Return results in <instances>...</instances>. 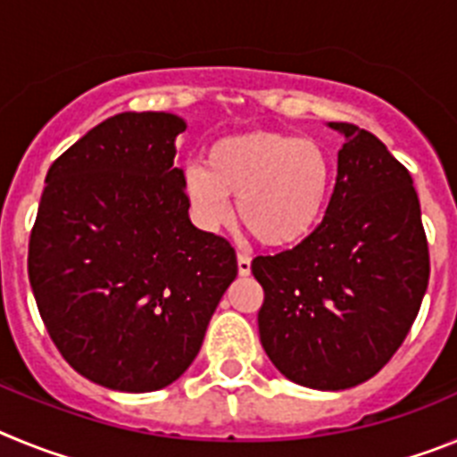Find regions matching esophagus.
<instances>
[{
  "mask_svg": "<svg viewBox=\"0 0 457 457\" xmlns=\"http://www.w3.org/2000/svg\"><path fill=\"white\" fill-rule=\"evenodd\" d=\"M237 272H240V277H247L252 272V258L245 256V253H237Z\"/></svg>",
  "mask_w": 457,
  "mask_h": 457,
  "instance_id": "34e87169",
  "label": "esophagus"
}]
</instances>
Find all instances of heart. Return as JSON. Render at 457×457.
Returning a JSON list of instances; mask_svg holds the SVG:
<instances>
[{
	"label": "heart",
	"instance_id": "heart-1",
	"mask_svg": "<svg viewBox=\"0 0 457 457\" xmlns=\"http://www.w3.org/2000/svg\"><path fill=\"white\" fill-rule=\"evenodd\" d=\"M183 173L185 199L205 228H220L237 199L242 226L265 247L288 249L322 224L334 187L332 155L318 141L253 130L224 137Z\"/></svg>",
	"mask_w": 457,
	"mask_h": 457
}]
</instances>
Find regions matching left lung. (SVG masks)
I'll list each match as a JSON object with an SVG mask.
<instances>
[{
  "mask_svg": "<svg viewBox=\"0 0 457 457\" xmlns=\"http://www.w3.org/2000/svg\"><path fill=\"white\" fill-rule=\"evenodd\" d=\"M325 220L306 242L253 258L263 286L258 334L290 382L341 391L373 378L417 318L430 277L411 176L382 141L353 123Z\"/></svg>",
  "mask_w": 457,
  "mask_h": 457,
  "instance_id": "1",
  "label": "left lung"
}]
</instances>
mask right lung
Segmentation results:
<instances>
[{
  "label": "right lung",
  "mask_w": 457,
  "mask_h": 457,
  "mask_svg": "<svg viewBox=\"0 0 457 457\" xmlns=\"http://www.w3.org/2000/svg\"><path fill=\"white\" fill-rule=\"evenodd\" d=\"M185 128L167 112H123L47 171L29 284L63 359L107 389L176 382L237 274L231 245L189 221L173 167Z\"/></svg>",
  "instance_id": "1"
}]
</instances>
